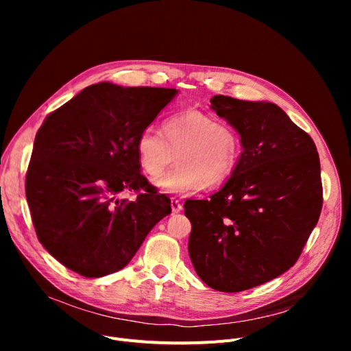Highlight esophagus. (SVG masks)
I'll return each instance as SVG.
<instances>
[{
	"instance_id": "34e87169",
	"label": "esophagus",
	"mask_w": 351,
	"mask_h": 351,
	"mask_svg": "<svg viewBox=\"0 0 351 351\" xmlns=\"http://www.w3.org/2000/svg\"><path fill=\"white\" fill-rule=\"evenodd\" d=\"M171 208H172V212H173V213H178V212L182 210V204H180V202H179L178 199L171 197Z\"/></svg>"
}]
</instances>
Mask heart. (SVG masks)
Instances as JSON below:
<instances>
[{
  "mask_svg": "<svg viewBox=\"0 0 351 351\" xmlns=\"http://www.w3.org/2000/svg\"><path fill=\"white\" fill-rule=\"evenodd\" d=\"M142 171L151 178L163 172L173 160L178 165L155 180L169 193L188 195L225 183L241 159L242 145L234 129L200 110H185L166 119L162 134L146 128L136 139Z\"/></svg>",
  "mask_w": 351,
  "mask_h": 351,
  "instance_id": "obj_1",
  "label": "heart"
}]
</instances>
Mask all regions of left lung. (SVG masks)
Segmentation results:
<instances>
[{
	"instance_id": "left-lung-1",
	"label": "left lung",
	"mask_w": 351,
	"mask_h": 351,
	"mask_svg": "<svg viewBox=\"0 0 351 351\" xmlns=\"http://www.w3.org/2000/svg\"><path fill=\"white\" fill-rule=\"evenodd\" d=\"M241 135L233 175L209 200L185 202L189 256L209 287L236 293L263 285L298 262L323 205L317 147L271 102L210 99Z\"/></svg>"
}]
</instances>
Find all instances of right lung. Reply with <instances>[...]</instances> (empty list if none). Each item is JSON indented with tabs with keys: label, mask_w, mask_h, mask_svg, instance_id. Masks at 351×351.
Returning <instances> with one entry per match:
<instances>
[{
	"label": "right lung",
	"mask_w": 351,
	"mask_h": 351,
	"mask_svg": "<svg viewBox=\"0 0 351 351\" xmlns=\"http://www.w3.org/2000/svg\"><path fill=\"white\" fill-rule=\"evenodd\" d=\"M173 88L99 82L49 114L36 132L25 195L41 245L85 278L131 262L146 234L172 212L141 173L136 139L168 105ZM123 190L138 193L119 199Z\"/></svg>",
	"instance_id": "add662e5"
}]
</instances>
